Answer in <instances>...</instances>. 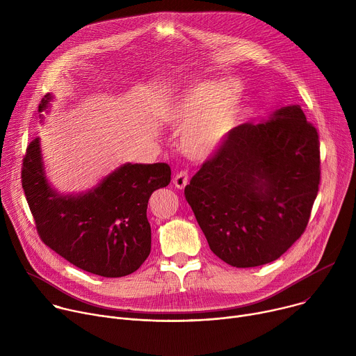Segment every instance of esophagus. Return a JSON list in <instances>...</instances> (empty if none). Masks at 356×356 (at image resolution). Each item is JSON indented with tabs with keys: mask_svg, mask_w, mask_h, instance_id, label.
<instances>
[{
	"mask_svg": "<svg viewBox=\"0 0 356 356\" xmlns=\"http://www.w3.org/2000/svg\"><path fill=\"white\" fill-rule=\"evenodd\" d=\"M187 181H188V175H187V172H184V170L179 172V173L175 176V179H173V184H175L177 188H180V190L187 186Z\"/></svg>",
	"mask_w": 356,
	"mask_h": 356,
	"instance_id": "1",
	"label": "esophagus"
}]
</instances>
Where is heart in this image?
Listing matches in <instances>:
<instances>
[{
  "label": "heart",
  "instance_id": "heart-1",
  "mask_svg": "<svg viewBox=\"0 0 356 356\" xmlns=\"http://www.w3.org/2000/svg\"><path fill=\"white\" fill-rule=\"evenodd\" d=\"M239 108V90L224 80L204 81L173 99L168 115L181 134V149L193 159L213 156L231 131Z\"/></svg>",
  "mask_w": 356,
  "mask_h": 356
}]
</instances>
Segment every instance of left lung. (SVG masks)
I'll return each mask as SVG.
<instances>
[{
    "label": "left lung",
    "instance_id": "8db88e82",
    "mask_svg": "<svg viewBox=\"0 0 356 356\" xmlns=\"http://www.w3.org/2000/svg\"><path fill=\"white\" fill-rule=\"evenodd\" d=\"M318 132L300 106L228 132L184 188L210 249L234 268L276 261L306 229L320 184Z\"/></svg>",
    "mask_w": 356,
    "mask_h": 356
}]
</instances>
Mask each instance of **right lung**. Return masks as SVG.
<instances>
[{"mask_svg":"<svg viewBox=\"0 0 356 356\" xmlns=\"http://www.w3.org/2000/svg\"><path fill=\"white\" fill-rule=\"evenodd\" d=\"M54 97L46 94L39 113ZM42 118V114H40ZM166 163H125L81 194H59L47 183L39 138L26 147L22 187L44 245L74 266L104 277L134 273L150 253L147 201L170 183Z\"/></svg>","mask_w":356,"mask_h":356,"instance_id":"add662e5","label":"right lung"}]
</instances>
